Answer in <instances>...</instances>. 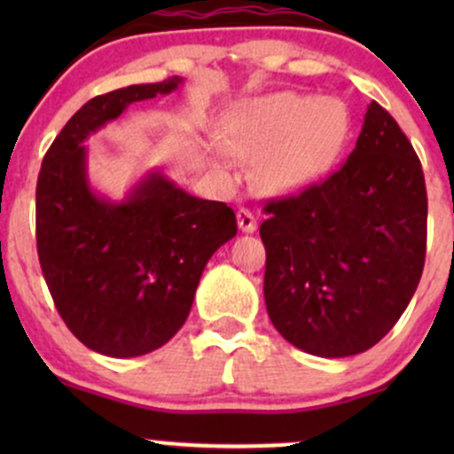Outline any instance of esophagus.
Returning a JSON list of instances; mask_svg holds the SVG:
<instances>
[{"label":"esophagus","instance_id":"obj_1","mask_svg":"<svg viewBox=\"0 0 454 454\" xmlns=\"http://www.w3.org/2000/svg\"><path fill=\"white\" fill-rule=\"evenodd\" d=\"M237 222H239V228H241L243 232H254L258 228L256 215H254V213L249 209H239L237 211Z\"/></svg>","mask_w":454,"mask_h":454}]
</instances>
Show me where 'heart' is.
<instances>
[{
  "instance_id": "1",
  "label": "heart",
  "mask_w": 454,
  "mask_h": 454,
  "mask_svg": "<svg viewBox=\"0 0 454 454\" xmlns=\"http://www.w3.org/2000/svg\"><path fill=\"white\" fill-rule=\"evenodd\" d=\"M352 134V114L340 98L279 91L237 106L223 119V147L256 164V184L269 194H296L335 168ZM226 151H213L231 170Z\"/></svg>"
}]
</instances>
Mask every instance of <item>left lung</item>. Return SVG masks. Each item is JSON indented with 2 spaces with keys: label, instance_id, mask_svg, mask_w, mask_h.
Returning a JSON list of instances; mask_svg holds the SVG:
<instances>
[{
  "label": "left lung",
  "instance_id": "1",
  "mask_svg": "<svg viewBox=\"0 0 454 454\" xmlns=\"http://www.w3.org/2000/svg\"><path fill=\"white\" fill-rule=\"evenodd\" d=\"M264 211V301L279 335L325 358L376 346L414 296L427 249L425 175L397 121L369 104L341 168Z\"/></svg>",
  "mask_w": 454,
  "mask_h": 454
}]
</instances>
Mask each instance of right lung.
Returning <instances> with one entry per match:
<instances>
[{
	"instance_id": "1",
	"label": "right lung",
	"mask_w": 454,
	"mask_h": 454,
	"mask_svg": "<svg viewBox=\"0 0 454 454\" xmlns=\"http://www.w3.org/2000/svg\"><path fill=\"white\" fill-rule=\"evenodd\" d=\"M181 82L129 85L82 104L38 175L35 241L46 286L76 340L104 356H140L173 340L209 258L237 234L231 207L187 194L158 170L119 202L90 185L85 140L129 104Z\"/></svg>"
}]
</instances>
